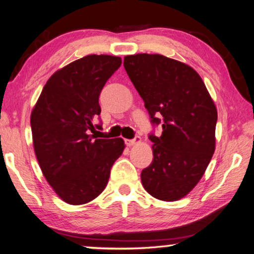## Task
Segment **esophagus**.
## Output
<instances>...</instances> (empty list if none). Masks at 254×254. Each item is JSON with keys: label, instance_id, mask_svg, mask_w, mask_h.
<instances>
[{"label": "esophagus", "instance_id": "1", "mask_svg": "<svg viewBox=\"0 0 254 254\" xmlns=\"http://www.w3.org/2000/svg\"><path fill=\"white\" fill-rule=\"evenodd\" d=\"M141 141V138L140 137H135L134 139H126V143L127 146H133L135 143H139Z\"/></svg>", "mask_w": 254, "mask_h": 254}]
</instances>
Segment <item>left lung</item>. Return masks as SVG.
<instances>
[{"label": "left lung", "mask_w": 254, "mask_h": 254, "mask_svg": "<svg viewBox=\"0 0 254 254\" xmlns=\"http://www.w3.org/2000/svg\"><path fill=\"white\" fill-rule=\"evenodd\" d=\"M124 68L142 98L154 126L149 134L153 162L141 171L143 188L153 197L173 202L198 184L215 148L218 113L194 68L162 55L124 58Z\"/></svg>", "instance_id": "8db88e82"}]
</instances>
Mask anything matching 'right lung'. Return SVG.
<instances>
[{
    "label": "right lung",
    "instance_id": "right-lung-1",
    "mask_svg": "<svg viewBox=\"0 0 254 254\" xmlns=\"http://www.w3.org/2000/svg\"><path fill=\"white\" fill-rule=\"evenodd\" d=\"M122 64L120 57L90 55L48 79L30 115L33 145L43 176L71 205L89 203L107 186L111 169L123 153L122 138L96 139L99 96Z\"/></svg>",
    "mask_w": 254,
    "mask_h": 254
}]
</instances>
